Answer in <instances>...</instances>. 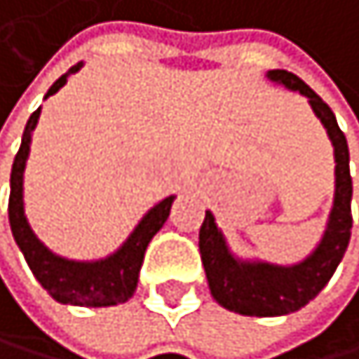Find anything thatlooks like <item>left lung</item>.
Segmentation results:
<instances>
[{
	"label": "left lung",
	"mask_w": 359,
	"mask_h": 359,
	"mask_svg": "<svg viewBox=\"0 0 359 359\" xmlns=\"http://www.w3.org/2000/svg\"><path fill=\"white\" fill-rule=\"evenodd\" d=\"M267 76L309 99L316 116L325 126L335 156V194L320 245L302 262L291 264V267L236 258L229 252L223 231L216 225L214 214L205 212V220L198 231V247L214 300L233 313L258 318L287 316L309 304L338 269L351 241V227H353V216H351L353 181L348 172V145L344 132L338 128L335 114L293 72L269 70Z\"/></svg>",
	"instance_id": "obj_1"
}]
</instances>
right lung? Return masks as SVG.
I'll list each match as a JSON object with an SVG mask.
<instances>
[{
	"label": "right lung",
	"mask_w": 359,
	"mask_h": 359,
	"mask_svg": "<svg viewBox=\"0 0 359 359\" xmlns=\"http://www.w3.org/2000/svg\"><path fill=\"white\" fill-rule=\"evenodd\" d=\"M83 63H76L66 74H61L57 81L50 86V95L59 92L66 86L68 76L79 72ZM41 114V107H37L26 123L24 136H21V147L15 156L13 172H11V198H8V220L15 236V243L19 245L28 267L32 269L34 278L41 283V287L61 304H76V306H112L128 302L134 296L136 283H139V271L143 264L145 249L154 233L165 225L170 216L172 203L176 196L163 198L158 205L149 210L141 223L134 227L128 236V241L121 245L114 254L101 260L79 262L68 260L53 254L50 249L34 236L26 212H24V170L30 154L32 130L37 126Z\"/></svg>",
	"instance_id": "obj_1"
}]
</instances>
